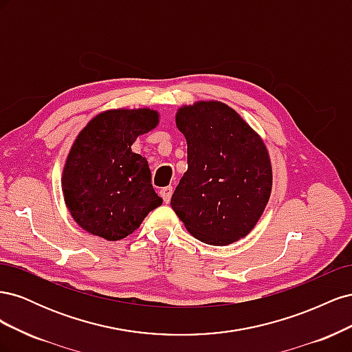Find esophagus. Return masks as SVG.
Listing matches in <instances>:
<instances>
[{
	"mask_svg": "<svg viewBox=\"0 0 352 352\" xmlns=\"http://www.w3.org/2000/svg\"><path fill=\"white\" fill-rule=\"evenodd\" d=\"M172 194H173V188L172 186H166V188H163L162 190H160V195H162V198H163V201L166 202V204H168V202H170Z\"/></svg>",
	"mask_w": 352,
	"mask_h": 352,
	"instance_id": "obj_1",
	"label": "esophagus"
}]
</instances>
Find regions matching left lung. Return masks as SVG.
I'll return each mask as SVG.
<instances>
[{"label": "left lung", "mask_w": 352, "mask_h": 352, "mask_svg": "<svg viewBox=\"0 0 352 352\" xmlns=\"http://www.w3.org/2000/svg\"><path fill=\"white\" fill-rule=\"evenodd\" d=\"M176 126L186 138L188 170L170 206L201 242L228 245L247 236L272 192V164L260 136L217 101L180 109Z\"/></svg>", "instance_id": "left-lung-1"}]
</instances>
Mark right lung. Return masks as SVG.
<instances>
[{
    "instance_id": "1",
    "label": "right lung",
    "mask_w": 352,
    "mask_h": 352,
    "mask_svg": "<svg viewBox=\"0 0 352 352\" xmlns=\"http://www.w3.org/2000/svg\"><path fill=\"white\" fill-rule=\"evenodd\" d=\"M157 123L158 113L148 109L110 110L94 117L79 133L63 172V192L82 229L119 241L163 204L146 160L131 150L136 138Z\"/></svg>"
}]
</instances>
